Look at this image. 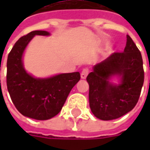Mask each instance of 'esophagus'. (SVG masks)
Instances as JSON below:
<instances>
[{
    "label": "esophagus",
    "mask_w": 150,
    "mask_h": 150,
    "mask_svg": "<svg viewBox=\"0 0 150 150\" xmlns=\"http://www.w3.org/2000/svg\"><path fill=\"white\" fill-rule=\"evenodd\" d=\"M88 74V69L84 68L83 70L82 71V72H81V78L82 79H85V78H87Z\"/></svg>",
    "instance_id": "34e87169"
}]
</instances>
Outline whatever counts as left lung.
Here are the masks:
<instances>
[{"instance_id":"left-lung-1","label":"left lung","mask_w":150,"mask_h":150,"mask_svg":"<svg viewBox=\"0 0 150 150\" xmlns=\"http://www.w3.org/2000/svg\"><path fill=\"white\" fill-rule=\"evenodd\" d=\"M144 78L141 53L127 35L124 52L112 53L96 64L87 77L93 115L101 120H112L130 112L139 98Z\"/></svg>"}]
</instances>
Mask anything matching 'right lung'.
Instances as JSON below:
<instances>
[{
    "label": "right lung",
    "instance_id": "right-lung-1",
    "mask_svg": "<svg viewBox=\"0 0 150 150\" xmlns=\"http://www.w3.org/2000/svg\"><path fill=\"white\" fill-rule=\"evenodd\" d=\"M47 31H33L21 38L7 58L6 84L15 107L27 118L47 120L62 110L72 88L80 80L78 72L36 78L24 67L23 56L35 36H50Z\"/></svg>",
    "mask_w": 150,
    "mask_h": 150
}]
</instances>
